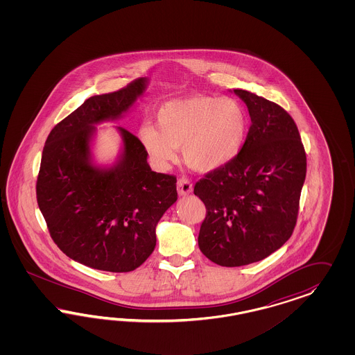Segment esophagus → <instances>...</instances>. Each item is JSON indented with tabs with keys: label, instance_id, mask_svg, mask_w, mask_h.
Here are the masks:
<instances>
[{
	"label": "esophagus",
	"instance_id": "34e87169",
	"mask_svg": "<svg viewBox=\"0 0 355 355\" xmlns=\"http://www.w3.org/2000/svg\"><path fill=\"white\" fill-rule=\"evenodd\" d=\"M177 190L181 196H186V195L193 193V183L186 178H180L177 182Z\"/></svg>",
	"mask_w": 355,
	"mask_h": 355
}]
</instances>
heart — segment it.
<instances>
[{
	"instance_id": "b5f03b06",
	"label": "heart",
	"mask_w": 355,
	"mask_h": 355,
	"mask_svg": "<svg viewBox=\"0 0 355 355\" xmlns=\"http://www.w3.org/2000/svg\"><path fill=\"white\" fill-rule=\"evenodd\" d=\"M156 126L144 125L139 139L150 162L164 169L182 147L184 162L198 172H214L232 162L248 131L243 107L230 97L174 98L156 113Z\"/></svg>"
}]
</instances>
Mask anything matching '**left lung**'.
Masks as SVG:
<instances>
[{
	"mask_svg": "<svg viewBox=\"0 0 355 355\" xmlns=\"http://www.w3.org/2000/svg\"><path fill=\"white\" fill-rule=\"evenodd\" d=\"M251 126L236 157L193 187L207 208L198 243L223 267L263 260L293 234L306 178L298 128L282 107L245 89Z\"/></svg>",
	"mask_w": 355,
	"mask_h": 355,
	"instance_id": "1",
	"label": "left lung"
}]
</instances>
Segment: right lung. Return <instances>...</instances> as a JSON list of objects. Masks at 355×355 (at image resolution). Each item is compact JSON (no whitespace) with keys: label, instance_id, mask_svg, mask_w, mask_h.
Wrapping results in <instances>:
<instances>
[{"label":"right lung","instance_id":"obj_1","mask_svg":"<svg viewBox=\"0 0 355 355\" xmlns=\"http://www.w3.org/2000/svg\"><path fill=\"white\" fill-rule=\"evenodd\" d=\"M148 86H129L89 97L54 126L44 146L36 183L37 205L54 243L89 268L130 272L156 246V225L177 202V178L150 169L141 141L116 129L122 147L110 166L94 162L96 125L129 112Z\"/></svg>","mask_w":355,"mask_h":355}]
</instances>
